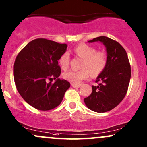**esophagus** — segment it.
<instances>
[{"mask_svg":"<svg viewBox=\"0 0 147 147\" xmlns=\"http://www.w3.org/2000/svg\"><path fill=\"white\" fill-rule=\"evenodd\" d=\"M72 86L73 87V88H80V87L81 86V85H80V84H72Z\"/></svg>","mask_w":147,"mask_h":147,"instance_id":"esophagus-1","label":"esophagus"}]
</instances>
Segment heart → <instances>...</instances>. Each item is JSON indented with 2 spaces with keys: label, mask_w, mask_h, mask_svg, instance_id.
<instances>
[{
  "label": "heart",
  "mask_w": 147,
  "mask_h": 147,
  "mask_svg": "<svg viewBox=\"0 0 147 147\" xmlns=\"http://www.w3.org/2000/svg\"><path fill=\"white\" fill-rule=\"evenodd\" d=\"M74 53L77 56L83 59L81 65V70H70L63 74V77L67 81L72 84H78L82 80H86L91 74L97 76L105 68L107 65V58L105 54L101 51H96L93 47L86 44H81L74 49ZM70 56L65 53L59 59V65L63 70L68 67Z\"/></svg>",
  "instance_id": "heart-1"
}]
</instances>
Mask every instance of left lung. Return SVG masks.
Returning <instances> with one entry per match:
<instances>
[{"mask_svg": "<svg viewBox=\"0 0 147 147\" xmlns=\"http://www.w3.org/2000/svg\"><path fill=\"white\" fill-rule=\"evenodd\" d=\"M100 42L107 51V65L96 78L98 86H92V93L84 99L86 107L96 112H106L123 100L128 91L131 70L124 48L115 40L100 36L88 42Z\"/></svg>", "mask_w": 147, "mask_h": 147, "instance_id": "obj_1", "label": "left lung"}]
</instances>
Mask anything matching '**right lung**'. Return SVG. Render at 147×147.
Wrapping results in <instances>:
<instances>
[{
	"mask_svg": "<svg viewBox=\"0 0 147 147\" xmlns=\"http://www.w3.org/2000/svg\"><path fill=\"white\" fill-rule=\"evenodd\" d=\"M67 45L44 38L32 40L21 50L14 64L16 87L23 99L39 110H49L59 106L70 84L59 78L60 57ZM53 76L54 84L46 83Z\"/></svg>",
	"mask_w": 147,
	"mask_h": 147,
	"instance_id": "obj_1",
	"label": "right lung"
}]
</instances>
